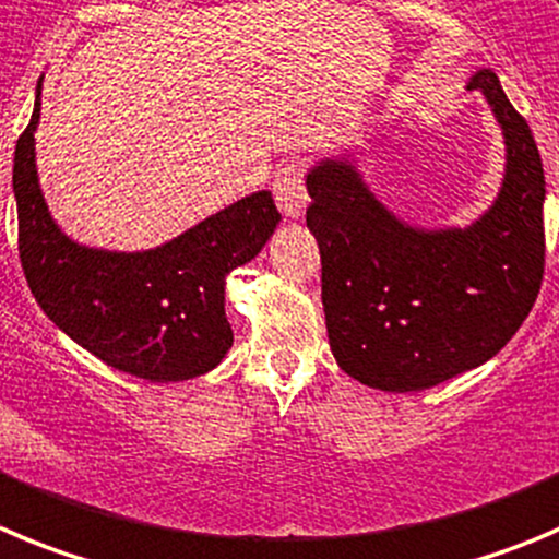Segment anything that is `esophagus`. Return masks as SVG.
I'll use <instances>...</instances> for the list:
<instances>
[{
  "mask_svg": "<svg viewBox=\"0 0 559 559\" xmlns=\"http://www.w3.org/2000/svg\"><path fill=\"white\" fill-rule=\"evenodd\" d=\"M273 195L286 217L297 221V217L304 215L306 206H309V190H306L304 168H300L297 162L281 165L278 174H275L273 179Z\"/></svg>",
  "mask_w": 559,
  "mask_h": 559,
  "instance_id": "esophagus-1",
  "label": "esophagus"
}]
</instances>
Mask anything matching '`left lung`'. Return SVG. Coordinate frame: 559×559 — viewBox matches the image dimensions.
Returning <instances> with one entry per match:
<instances>
[{
  "instance_id": "8db88e82",
  "label": "left lung",
  "mask_w": 559,
  "mask_h": 559,
  "mask_svg": "<svg viewBox=\"0 0 559 559\" xmlns=\"http://www.w3.org/2000/svg\"><path fill=\"white\" fill-rule=\"evenodd\" d=\"M466 87L483 93L504 138L502 187L468 226L405 223L347 156H325L306 174L333 358L369 389L405 394L479 367L513 338L540 292L538 145L491 68Z\"/></svg>"
}]
</instances>
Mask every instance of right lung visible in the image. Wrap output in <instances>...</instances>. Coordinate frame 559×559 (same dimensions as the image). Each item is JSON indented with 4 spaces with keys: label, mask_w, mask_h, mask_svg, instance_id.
I'll return each instance as SVG.
<instances>
[{
    "label": "right lung",
    "mask_w": 559,
    "mask_h": 559,
    "mask_svg": "<svg viewBox=\"0 0 559 559\" xmlns=\"http://www.w3.org/2000/svg\"><path fill=\"white\" fill-rule=\"evenodd\" d=\"M40 82L13 159L21 267L35 300L66 336L107 367L151 383L212 372L234 344L226 275L255 259L273 237L281 221L273 195H245L148 250L74 242L51 217L38 181Z\"/></svg>",
    "instance_id": "1"
}]
</instances>
